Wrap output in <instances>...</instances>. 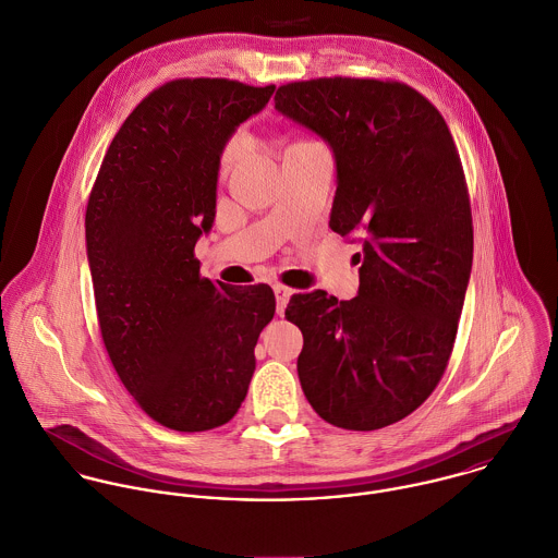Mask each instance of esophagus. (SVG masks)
Returning <instances> with one entry per match:
<instances>
[{
    "label": "esophagus",
    "mask_w": 558,
    "mask_h": 558,
    "mask_svg": "<svg viewBox=\"0 0 558 558\" xmlns=\"http://www.w3.org/2000/svg\"><path fill=\"white\" fill-rule=\"evenodd\" d=\"M274 293H276V308H278V315H284V308L293 295V291L289 287H282V284H274Z\"/></svg>",
    "instance_id": "obj_1"
}]
</instances>
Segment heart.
<instances>
[{"label":"heart","instance_id":"heart-1","mask_svg":"<svg viewBox=\"0 0 558 558\" xmlns=\"http://www.w3.org/2000/svg\"><path fill=\"white\" fill-rule=\"evenodd\" d=\"M241 146H243V137L236 133V135H232L228 142H226V146H223L222 157H220V163H222L223 170L228 168V166H232V161L239 157V150H241Z\"/></svg>","mask_w":558,"mask_h":558}]
</instances>
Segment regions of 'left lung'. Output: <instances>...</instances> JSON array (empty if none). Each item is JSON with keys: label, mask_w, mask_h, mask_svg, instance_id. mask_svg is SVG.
<instances>
[{"label": "left lung", "mask_w": 558, "mask_h": 558, "mask_svg": "<svg viewBox=\"0 0 558 558\" xmlns=\"http://www.w3.org/2000/svg\"><path fill=\"white\" fill-rule=\"evenodd\" d=\"M274 101L332 148L330 228L362 243L353 300L317 289L287 306L302 390L335 427H388L434 392L457 335L474 243L459 153L442 113L399 82L322 77Z\"/></svg>", "instance_id": "1"}]
</instances>
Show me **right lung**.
<instances>
[{
    "label": "right lung",
    "instance_id": "add662e5",
    "mask_svg": "<svg viewBox=\"0 0 558 558\" xmlns=\"http://www.w3.org/2000/svg\"><path fill=\"white\" fill-rule=\"evenodd\" d=\"M276 86L177 80L122 122L86 209V252L113 368L159 425L207 432L241 408L271 287L201 278L194 245L216 220L220 157Z\"/></svg>",
    "mask_w": 558,
    "mask_h": 558
}]
</instances>
